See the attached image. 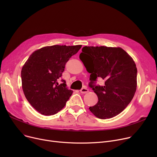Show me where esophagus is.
Wrapping results in <instances>:
<instances>
[{
    "label": "esophagus",
    "mask_w": 157,
    "mask_h": 157,
    "mask_svg": "<svg viewBox=\"0 0 157 157\" xmlns=\"http://www.w3.org/2000/svg\"><path fill=\"white\" fill-rule=\"evenodd\" d=\"M80 92L81 94H86L88 92V89L86 86H84L80 90Z\"/></svg>",
    "instance_id": "obj_1"
}]
</instances>
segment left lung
<instances>
[{
	"label": "left lung",
	"instance_id": "left-lung-1",
	"mask_svg": "<svg viewBox=\"0 0 157 157\" xmlns=\"http://www.w3.org/2000/svg\"><path fill=\"white\" fill-rule=\"evenodd\" d=\"M79 59L90 73L89 83L98 97L97 103L89 109L100 119L120 114L132 100L137 88L136 65L121 48L85 46ZM105 81L96 86L97 79Z\"/></svg>",
	"mask_w": 157,
	"mask_h": 157
}]
</instances>
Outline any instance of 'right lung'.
Masks as SVG:
<instances>
[{
    "mask_svg": "<svg viewBox=\"0 0 157 157\" xmlns=\"http://www.w3.org/2000/svg\"><path fill=\"white\" fill-rule=\"evenodd\" d=\"M81 45L46 46L33 52L23 66L21 77L23 91L31 105L45 116L60 111L72 94L65 81H58L70 58Z\"/></svg>",
    "mask_w": 157,
    "mask_h": 157,
    "instance_id": "add662e5",
    "label": "right lung"
}]
</instances>
